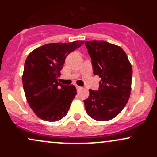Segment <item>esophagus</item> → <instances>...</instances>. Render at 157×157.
Returning <instances> with one entry per match:
<instances>
[{
	"label": "esophagus",
	"instance_id": "obj_1",
	"mask_svg": "<svg viewBox=\"0 0 157 157\" xmlns=\"http://www.w3.org/2000/svg\"><path fill=\"white\" fill-rule=\"evenodd\" d=\"M76 88H77V91H80V90H82V87H80V86H76Z\"/></svg>",
	"mask_w": 157,
	"mask_h": 157
}]
</instances>
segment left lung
Segmentation results:
<instances>
[{"mask_svg":"<svg viewBox=\"0 0 157 157\" xmlns=\"http://www.w3.org/2000/svg\"><path fill=\"white\" fill-rule=\"evenodd\" d=\"M92 63L94 75L101 78L98 91L89 89L85 109L94 120H112L122 111L130 97L132 67L120 46L105 41L85 42Z\"/></svg>","mask_w":157,"mask_h":157,"instance_id":"obj_1","label":"left lung"}]
</instances>
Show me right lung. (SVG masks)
<instances>
[{
  "label": "right lung",
  "mask_w": 157,
  "mask_h": 157,
  "mask_svg": "<svg viewBox=\"0 0 157 157\" xmlns=\"http://www.w3.org/2000/svg\"><path fill=\"white\" fill-rule=\"evenodd\" d=\"M83 40L53 43L38 47L27 57L22 80L29 105L45 121H58L67 114L77 94L74 85L57 81L68 54L80 47Z\"/></svg>",
  "instance_id": "1"
}]
</instances>
